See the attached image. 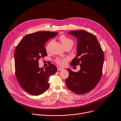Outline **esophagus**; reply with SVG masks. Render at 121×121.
I'll use <instances>...</instances> for the list:
<instances>
[{
  "label": "esophagus",
  "mask_w": 121,
  "mask_h": 121,
  "mask_svg": "<svg viewBox=\"0 0 121 121\" xmlns=\"http://www.w3.org/2000/svg\"><path fill=\"white\" fill-rule=\"evenodd\" d=\"M57 69H58V71H62V70H64V69L63 68H61V67H58Z\"/></svg>",
  "instance_id": "1"
}]
</instances>
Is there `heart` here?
Returning a JSON list of instances; mask_svg holds the SVG:
<instances>
[{
	"label": "heart",
	"instance_id": "obj_1",
	"mask_svg": "<svg viewBox=\"0 0 121 121\" xmlns=\"http://www.w3.org/2000/svg\"><path fill=\"white\" fill-rule=\"evenodd\" d=\"M59 38H60V41L61 42L62 45L64 47L66 46H68V45L73 46V40L65 35H61L60 36ZM52 42H53L52 41H50L47 45V46L46 47V50L47 52H48L49 51L51 45L52 43ZM68 60V58H57L56 59L55 61L59 65L63 66L66 63Z\"/></svg>",
	"mask_w": 121,
	"mask_h": 121
}]
</instances>
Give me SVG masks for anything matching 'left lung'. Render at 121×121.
Segmentation results:
<instances>
[{
    "label": "left lung",
    "instance_id": "1",
    "mask_svg": "<svg viewBox=\"0 0 121 121\" xmlns=\"http://www.w3.org/2000/svg\"><path fill=\"white\" fill-rule=\"evenodd\" d=\"M77 39L76 56L71 66L80 65V70L75 73L67 69L69 76L65 80L69 89L77 94H84L93 89L102 74L104 56L96 37L85 30L69 32Z\"/></svg>",
    "mask_w": 121,
    "mask_h": 121
}]
</instances>
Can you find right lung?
I'll list each match as a JSON object with an SVG mask.
<instances>
[{
  "label": "right lung",
  "mask_w": 121,
  "mask_h": 121,
  "mask_svg": "<svg viewBox=\"0 0 121 121\" xmlns=\"http://www.w3.org/2000/svg\"><path fill=\"white\" fill-rule=\"evenodd\" d=\"M57 32L39 31L24 36L14 51L15 74L22 88L31 95H41L49 87V77L57 71L52 64L39 68L38 60L47 56L45 44Z\"/></svg>",
  "instance_id": "add662e5"
}]
</instances>
